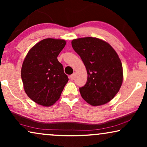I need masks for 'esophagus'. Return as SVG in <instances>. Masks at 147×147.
I'll return each instance as SVG.
<instances>
[{"instance_id":"obj_1","label":"esophagus","mask_w":147,"mask_h":147,"mask_svg":"<svg viewBox=\"0 0 147 147\" xmlns=\"http://www.w3.org/2000/svg\"><path fill=\"white\" fill-rule=\"evenodd\" d=\"M74 78H75V74H73L72 75L69 76V78H70V80H74Z\"/></svg>"}]
</instances>
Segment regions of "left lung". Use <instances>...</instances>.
Instances as JSON below:
<instances>
[{
  "instance_id": "1",
  "label": "left lung",
  "mask_w": 147,
  "mask_h": 147,
  "mask_svg": "<svg viewBox=\"0 0 147 147\" xmlns=\"http://www.w3.org/2000/svg\"><path fill=\"white\" fill-rule=\"evenodd\" d=\"M71 45L80 56L88 74L87 82L80 92L92 106L109 102L119 91L123 70L118 54L107 42L96 37L74 39Z\"/></svg>"
}]
</instances>
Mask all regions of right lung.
Masks as SVG:
<instances>
[{
    "label": "right lung",
    "mask_w": 147,
    "mask_h": 147,
    "mask_svg": "<svg viewBox=\"0 0 147 147\" xmlns=\"http://www.w3.org/2000/svg\"><path fill=\"white\" fill-rule=\"evenodd\" d=\"M65 44L63 39H43L29 50L24 59L21 68L24 90L39 105L55 104L69 80L57 60Z\"/></svg>",
    "instance_id": "obj_1"
}]
</instances>
